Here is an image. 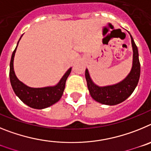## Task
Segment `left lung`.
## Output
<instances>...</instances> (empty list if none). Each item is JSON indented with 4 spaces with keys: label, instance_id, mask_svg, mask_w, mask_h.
<instances>
[{
    "label": "left lung",
    "instance_id": "8db88e82",
    "mask_svg": "<svg viewBox=\"0 0 151 151\" xmlns=\"http://www.w3.org/2000/svg\"><path fill=\"white\" fill-rule=\"evenodd\" d=\"M130 36L133 50L132 67L129 75L122 82L113 85L100 87L93 82L88 69L85 70V78L87 81L88 88L91 96L94 101L101 103L102 104L112 106L123 102L132 94L138 85L141 73L138 50L132 37L131 35Z\"/></svg>",
    "mask_w": 151,
    "mask_h": 151
}]
</instances>
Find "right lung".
Instances as JSON below:
<instances>
[{
	"label": "right lung",
	"mask_w": 151,
	"mask_h": 151,
	"mask_svg": "<svg viewBox=\"0 0 151 151\" xmlns=\"http://www.w3.org/2000/svg\"><path fill=\"white\" fill-rule=\"evenodd\" d=\"M22 36L19 40L21 39ZM19 41L15 50H13L12 54L10 63V80L13 91L15 92L16 95L24 104L34 109H45L54 104L55 103L58 102L62 97L65 88L66 81L71 73L72 68L68 69L62 78L60 80V82L54 86L45 88L29 87L17 78L13 69V60Z\"/></svg>",
	"instance_id": "obj_1"
}]
</instances>
